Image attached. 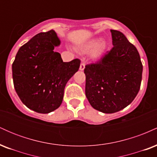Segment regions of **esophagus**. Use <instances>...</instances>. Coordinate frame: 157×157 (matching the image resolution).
<instances>
[{
	"label": "esophagus",
	"mask_w": 157,
	"mask_h": 157,
	"mask_svg": "<svg viewBox=\"0 0 157 157\" xmlns=\"http://www.w3.org/2000/svg\"><path fill=\"white\" fill-rule=\"evenodd\" d=\"M85 66H86V63H82L80 64V71H83L84 68H85Z\"/></svg>",
	"instance_id": "1"
}]
</instances>
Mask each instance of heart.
<instances>
[{
	"label": "heart",
	"mask_w": 157,
	"mask_h": 157,
	"mask_svg": "<svg viewBox=\"0 0 157 157\" xmlns=\"http://www.w3.org/2000/svg\"><path fill=\"white\" fill-rule=\"evenodd\" d=\"M107 45L101 38H94L86 42L81 47L83 52H89L90 57L92 59L100 58L105 53Z\"/></svg>",
	"instance_id": "b5f03b06"
}]
</instances>
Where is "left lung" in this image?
I'll return each mask as SVG.
<instances>
[{
    "label": "left lung",
    "mask_w": 157,
    "mask_h": 157,
    "mask_svg": "<svg viewBox=\"0 0 157 157\" xmlns=\"http://www.w3.org/2000/svg\"><path fill=\"white\" fill-rule=\"evenodd\" d=\"M113 47L96 63L86 66V96L94 109L117 112L130 105L140 91V54L122 32L111 29Z\"/></svg>",
    "instance_id": "8db88e82"
}]
</instances>
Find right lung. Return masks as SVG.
Returning <instances> with one entry per match:
<instances>
[{
    "label": "right lung",
    "instance_id": "obj_1",
    "mask_svg": "<svg viewBox=\"0 0 157 157\" xmlns=\"http://www.w3.org/2000/svg\"><path fill=\"white\" fill-rule=\"evenodd\" d=\"M60 45L54 30L41 32L19 48L12 63L16 93L35 112L48 113L58 109L66 83L80 68V60L63 62L54 51Z\"/></svg>",
    "mask_w": 157,
    "mask_h": 157
}]
</instances>
